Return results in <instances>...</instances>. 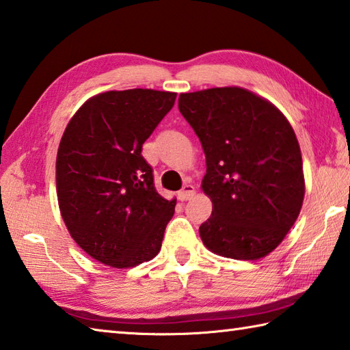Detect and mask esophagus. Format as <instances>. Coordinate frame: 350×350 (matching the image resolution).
Wrapping results in <instances>:
<instances>
[{
    "label": "esophagus",
    "instance_id": "34e87169",
    "mask_svg": "<svg viewBox=\"0 0 350 350\" xmlns=\"http://www.w3.org/2000/svg\"><path fill=\"white\" fill-rule=\"evenodd\" d=\"M194 194H196V188L191 185V183H185L180 191L177 193V197H179V200H189Z\"/></svg>",
    "mask_w": 350,
    "mask_h": 350
}]
</instances>
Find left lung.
<instances>
[{
  "label": "left lung",
  "mask_w": 350,
  "mask_h": 350,
  "mask_svg": "<svg viewBox=\"0 0 350 350\" xmlns=\"http://www.w3.org/2000/svg\"><path fill=\"white\" fill-rule=\"evenodd\" d=\"M179 110L206 157L202 189L213 213L199 228L203 245L236 260L268 256L304 199L301 151L288 119L240 87L182 93Z\"/></svg>",
  "instance_id": "obj_1"
}]
</instances>
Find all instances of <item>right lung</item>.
<instances>
[{
    "label": "right lung",
    "mask_w": 350,
    "mask_h": 350,
    "mask_svg": "<svg viewBox=\"0 0 350 350\" xmlns=\"http://www.w3.org/2000/svg\"><path fill=\"white\" fill-rule=\"evenodd\" d=\"M176 93L131 88L99 93L75 113L56 156V193L81 250L113 268H133L161 251L176 199L156 191L142 145Z\"/></svg>",
    "instance_id": "right-lung-1"
}]
</instances>
